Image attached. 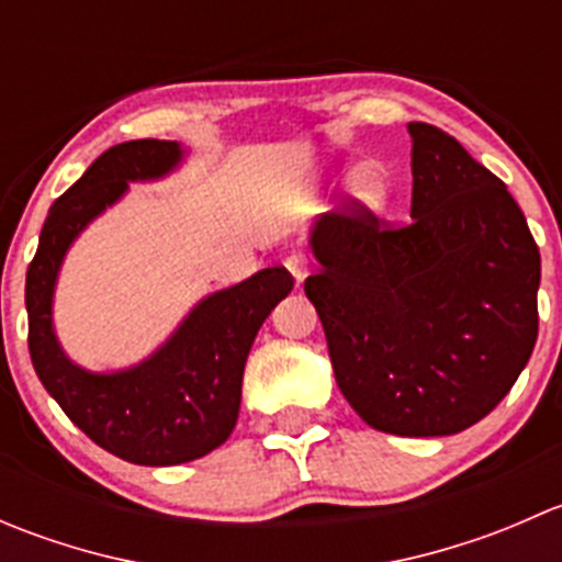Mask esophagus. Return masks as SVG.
Listing matches in <instances>:
<instances>
[{"label":"esophagus","instance_id":"obj_1","mask_svg":"<svg viewBox=\"0 0 562 562\" xmlns=\"http://www.w3.org/2000/svg\"><path fill=\"white\" fill-rule=\"evenodd\" d=\"M285 269L291 271V277L296 280V285H302V282L307 280V274H310V260L304 258L302 252H293V255H288V258H285Z\"/></svg>","mask_w":562,"mask_h":562}]
</instances>
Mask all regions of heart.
<instances>
[{
    "mask_svg": "<svg viewBox=\"0 0 562 562\" xmlns=\"http://www.w3.org/2000/svg\"><path fill=\"white\" fill-rule=\"evenodd\" d=\"M348 192L350 201L367 212H381L389 203L391 195V179L389 171L375 160H367L356 166L348 176Z\"/></svg>",
    "mask_w": 562,
    "mask_h": 562,
    "instance_id": "1",
    "label": "heart"
}]
</instances>
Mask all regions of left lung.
I'll use <instances>...</instances> for the list:
<instances>
[{"mask_svg":"<svg viewBox=\"0 0 562 562\" xmlns=\"http://www.w3.org/2000/svg\"><path fill=\"white\" fill-rule=\"evenodd\" d=\"M411 133L405 228L356 203L313 223L315 304L337 386L356 413L402 438H440L495 411L538 337L541 255L522 209L457 138Z\"/></svg>","mask_w":562,"mask_h":562,"instance_id":"obj_1","label":"left lung"}]
</instances>
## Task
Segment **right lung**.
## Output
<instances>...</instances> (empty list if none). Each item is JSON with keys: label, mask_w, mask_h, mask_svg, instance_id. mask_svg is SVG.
<instances>
[{"label": "right lung", "mask_w": 562, "mask_h": 562, "mask_svg": "<svg viewBox=\"0 0 562 562\" xmlns=\"http://www.w3.org/2000/svg\"><path fill=\"white\" fill-rule=\"evenodd\" d=\"M181 160V144L157 138L103 151L48 209L26 271L30 356L40 383L100 449L149 468L192 462L231 438L255 334L293 288L288 269L271 266L209 293L149 359L127 370H83L61 350L54 291L67 249L130 190V181L162 179Z\"/></svg>", "instance_id": "obj_1"}]
</instances>
